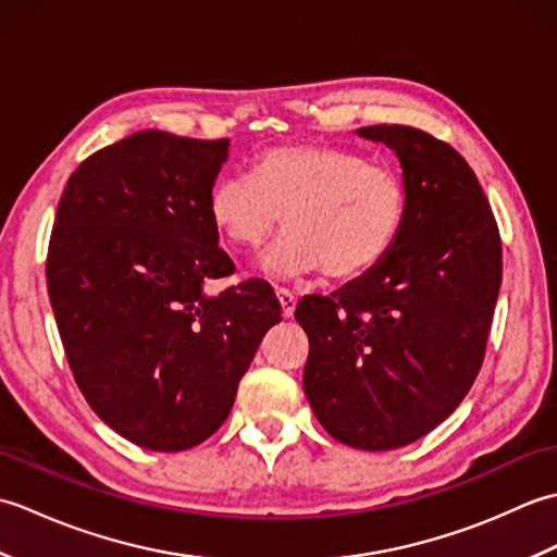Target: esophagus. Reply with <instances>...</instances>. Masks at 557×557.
Instances as JSON below:
<instances>
[{
	"label": "esophagus",
	"mask_w": 557,
	"mask_h": 557,
	"mask_svg": "<svg viewBox=\"0 0 557 557\" xmlns=\"http://www.w3.org/2000/svg\"><path fill=\"white\" fill-rule=\"evenodd\" d=\"M277 299H280V306H282V315L285 318H292L294 315V309H297V297L285 287H277Z\"/></svg>",
	"instance_id": "34e87169"
}]
</instances>
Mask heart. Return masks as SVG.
I'll return each instance as SVG.
<instances>
[{"label":"heart","instance_id":"1","mask_svg":"<svg viewBox=\"0 0 557 557\" xmlns=\"http://www.w3.org/2000/svg\"><path fill=\"white\" fill-rule=\"evenodd\" d=\"M405 176L385 162L321 144L265 150L256 176L232 174L212 186L208 210L239 251H258L282 227L289 232L265 260L277 277L323 268L330 280L373 270L407 220Z\"/></svg>","mask_w":557,"mask_h":557}]
</instances>
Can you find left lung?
Returning a JSON list of instances; mask_svg holds the SVG:
<instances>
[{
  "mask_svg": "<svg viewBox=\"0 0 557 557\" xmlns=\"http://www.w3.org/2000/svg\"><path fill=\"white\" fill-rule=\"evenodd\" d=\"M405 170L395 246L347 287L297 306L304 389L323 429L357 449L419 441L453 413L486 357L503 282L498 222L459 152L413 126H361Z\"/></svg>",
  "mask_w": 557,
  "mask_h": 557,
  "instance_id": "1",
  "label": "left lung"
}]
</instances>
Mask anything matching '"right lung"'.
Here are the masks:
<instances>
[{
	"label": "right lung",
	"mask_w": 557,
	"mask_h": 557,
	"mask_svg": "<svg viewBox=\"0 0 557 557\" xmlns=\"http://www.w3.org/2000/svg\"><path fill=\"white\" fill-rule=\"evenodd\" d=\"M230 138L138 132L69 176L47 246V294L90 409L126 441L180 453L230 417L236 387L282 306L234 275L208 200Z\"/></svg>",
	"instance_id": "1"
}]
</instances>
